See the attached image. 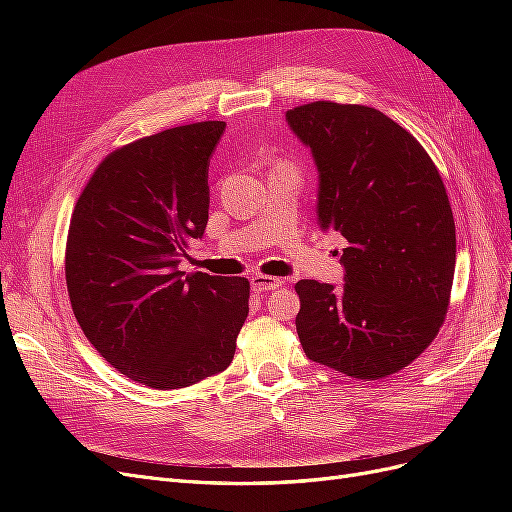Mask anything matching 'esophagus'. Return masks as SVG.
Masks as SVG:
<instances>
[{
    "label": "esophagus",
    "mask_w": 512,
    "mask_h": 512,
    "mask_svg": "<svg viewBox=\"0 0 512 512\" xmlns=\"http://www.w3.org/2000/svg\"><path fill=\"white\" fill-rule=\"evenodd\" d=\"M282 286V280L280 277H271V275H254L252 277V288L254 292L262 294V292H271L275 288Z\"/></svg>",
    "instance_id": "1"
}]
</instances>
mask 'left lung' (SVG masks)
<instances>
[{
  "label": "left lung",
  "mask_w": 512,
  "mask_h": 512,
  "mask_svg": "<svg viewBox=\"0 0 512 512\" xmlns=\"http://www.w3.org/2000/svg\"><path fill=\"white\" fill-rule=\"evenodd\" d=\"M318 168V224L337 230L344 284L301 280L297 333L320 365L359 380L408 367L436 339L455 275V220L436 164L376 108L312 102L286 113Z\"/></svg>",
  "instance_id": "8db88e82"
}]
</instances>
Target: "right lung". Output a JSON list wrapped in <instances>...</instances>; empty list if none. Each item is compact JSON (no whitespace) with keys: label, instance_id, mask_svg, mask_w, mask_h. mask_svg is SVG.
<instances>
[{"label":"right lung","instance_id":"1","mask_svg":"<svg viewBox=\"0 0 512 512\" xmlns=\"http://www.w3.org/2000/svg\"><path fill=\"white\" fill-rule=\"evenodd\" d=\"M224 121H200L113 151L74 205L66 284L85 337L123 376L183 389L224 371L250 312L245 277L185 275L209 220V160Z\"/></svg>","mask_w":512,"mask_h":512}]
</instances>
